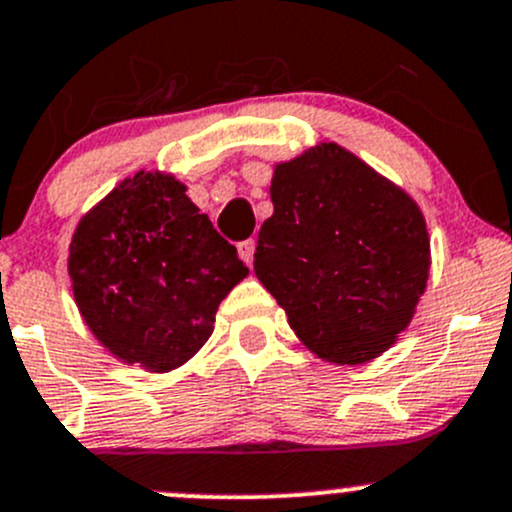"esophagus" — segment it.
I'll use <instances>...</instances> for the list:
<instances>
[{"mask_svg": "<svg viewBox=\"0 0 512 512\" xmlns=\"http://www.w3.org/2000/svg\"><path fill=\"white\" fill-rule=\"evenodd\" d=\"M255 245L257 242L252 240V237L250 240H242L240 245H237V252H240V257L247 262V265H252V260H255Z\"/></svg>", "mask_w": 512, "mask_h": 512, "instance_id": "obj_1", "label": "esophagus"}]
</instances>
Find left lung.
<instances>
[{"label":"left lung","instance_id":"left-lung-1","mask_svg":"<svg viewBox=\"0 0 512 512\" xmlns=\"http://www.w3.org/2000/svg\"><path fill=\"white\" fill-rule=\"evenodd\" d=\"M270 195L255 275L294 334L332 364L386 352L409 327L431 267L418 205L337 143L277 165Z\"/></svg>","mask_w":512,"mask_h":512}]
</instances>
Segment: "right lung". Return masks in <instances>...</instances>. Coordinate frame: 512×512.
<instances>
[{"label":"right lung","mask_w":512,"mask_h":512,"mask_svg":"<svg viewBox=\"0 0 512 512\" xmlns=\"http://www.w3.org/2000/svg\"><path fill=\"white\" fill-rule=\"evenodd\" d=\"M237 250L173 175L138 170L81 218L69 277L86 327L113 356L178 369L213 334L215 312L247 277Z\"/></svg>","instance_id":"right-lung-1"}]
</instances>
